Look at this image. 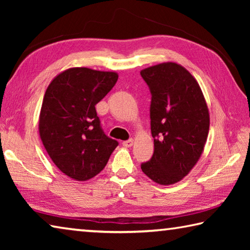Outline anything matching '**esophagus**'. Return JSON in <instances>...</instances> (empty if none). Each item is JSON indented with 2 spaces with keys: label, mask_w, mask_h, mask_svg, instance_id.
Returning <instances> with one entry per match:
<instances>
[{
  "label": "esophagus",
  "mask_w": 250,
  "mask_h": 250,
  "mask_svg": "<svg viewBox=\"0 0 250 250\" xmlns=\"http://www.w3.org/2000/svg\"><path fill=\"white\" fill-rule=\"evenodd\" d=\"M122 146H125V147L132 146H133V140H132V139H129V140L124 141V142H122Z\"/></svg>",
  "instance_id": "obj_1"
}]
</instances>
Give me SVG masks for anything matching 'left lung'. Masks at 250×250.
I'll return each mask as SVG.
<instances>
[{"instance_id":"obj_1","label":"left lung","mask_w":250,"mask_h":250,"mask_svg":"<svg viewBox=\"0 0 250 250\" xmlns=\"http://www.w3.org/2000/svg\"><path fill=\"white\" fill-rule=\"evenodd\" d=\"M150 88L154 152L142 172L161 185L177 183L204 151L209 112L200 84L188 69L167 62L140 71Z\"/></svg>"}]
</instances>
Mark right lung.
<instances>
[{
	"label": "right lung",
	"instance_id": "1",
	"mask_svg": "<svg viewBox=\"0 0 250 250\" xmlns=\"http://www.w3.org/2000/svg\"><path fill=\"white\" fill-rule=\"evenodd\" d=\"M117 80L115 71L73 67L58 74L46 89L40 137L55 166L70 179L96 176L118 146L104 133L95 107Z\"/></svg>",
	"mask_w": 250,
	"mask_h": 250
}]
</instances>
